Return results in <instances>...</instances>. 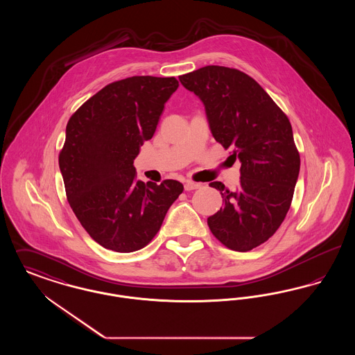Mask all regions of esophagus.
<instances>
[{
	"label": "esophagus",
	"mask_w": 355,
	"mask_h": 355,
	"mask_svg": "<svg viewBox=\"0 0 355 355\" xmlns=\"http://www.w3.org/2000/svg\"><path fill=\"white\" fill-rule=\"evenodd\" d=\"M186 191H190V190H196V189H200L201 184H197V182H193V181H186L185 185Z\"/></svg>",
	"instance_id": "obj_1"
}]
</instances>
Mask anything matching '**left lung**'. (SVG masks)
Masks as SVG:
<instances>
[{"label":"left lung","instance_id":"1","mask_svg":"<svg viewBox=\"0 0 355 355\" xmlns=\"http://www.w3.org/2000/svg\"><path fill=\"white\" fill-rule=\"evenodd\" d=\"M180 81L203 102L216 141L241 161L236 190L210 184L225 205L207 225L226 248L249 252L278 230L291 205L301 159L290 121L241 70L209 65L180 76Z\"/></svg>","mask_w":355,"mask_h":355}]
</instances>
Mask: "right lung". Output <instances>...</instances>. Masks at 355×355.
I'll use <instances>...</instances> for the list:
<instances>
[{
	"mask_svg": "<svg viewBox=\"0 0 355 355\" xmlns=\"http://www.w3.org/2000/svg\"><path fill=\"white\" fill-rule=\"evenodd\" d=\"M174 77L135 76L102 87L70 117L58 164L67 198L97 243L117 253L145 248L184 185L135 177V158L150 139Z\"/></svg>",
	"mask_w": 355,
	"mask_h": 355,
	"instance_id": "right-lung-1",
	"label": "right lung"
}]
</instances>
